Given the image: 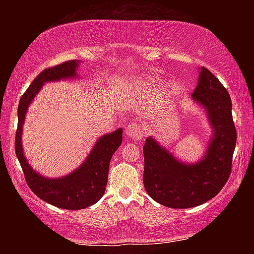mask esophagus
<instances>
[{
	"label": "esophagus",
	"mask_w": 254,
	"mask_h": 254,
	"mask_svg": "<svg viewBox=\"0 0 254 254\" xmlns=\"http://www.w3.org/2000/svg\"><path fill=\"white\" fill-rule=\"evenodd\" d=\"M125 133L131 138H140L142 137V127L137 124L128 125L126 127V130H125Z\"/></svg>",
	"instance_id": "esophagus-1"
}]
</instances>
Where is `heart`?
<instances>
[{
	"label": "heart",
	"mask_w": 254,
	"mask_h": 254,
	"mask_svg": "<svg viewBox=\"0 0 254 254\" xmlns=\"http://www.w3.org/2000/svg\"><path fill=\"white\" fill-rule=\"evenodd\" d=\"M151 81V77H145V78H141V83H149Z\"/></svg>",
	"instance_id": "b5f03b06"
}]
</instances>
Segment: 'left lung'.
<instances>
[{"mask_svg": "<svg viewBox=\"0 0 254 254\" xmlns=\"http://www.w3.org/2000/svg\"><path fill=\"white\" fill-rule=\"evenodd\" d=\"M192 97L206 111L213 129L203 157L186 164L150 136L143 147L145 190L156 202L177 209L196 207L220 193L230 177L237 141L230 96L207 68L201 67Z\"/></svg>", "mask_w": 254, "mask_h": 254, "instance_id": "left-lung-1", "label": "left lung"}]
</instances>
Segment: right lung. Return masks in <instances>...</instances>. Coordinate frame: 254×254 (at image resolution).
Wrapping results in <instances>:
<instances>
[{"instance_id": "add662e5", "label": "right lung", "mask_w": 254, "mask_h": 254, "mask_svg": "<svg viewBox=\"0 0 254 254\" xmlns=\"http://www.w3.org/2000/svg\"><path fill=\"white\" fill-rule=\"evenodd\" d=\"M79 61H67L46 68L31 83L22 96L18 105V125L15 137V150L22 166L26 184L41 200L62 209L77 210L91 206L100 200L105 193L109 177L110 161L123 142V129L103 135L97 140L88 157L82 165L61 178H45L34 171L27 163L22 147V131L29 105L44 83L77 77Z\"/></svg>"}]
</instances>
